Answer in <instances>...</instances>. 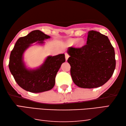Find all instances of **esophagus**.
<instances>
[{
	"label": "esophagus",
	"mask_w": 126,
	"mask_h": 126,
	"mask_svg": "<svg viewBox=\"0 0 126 126\" xmlns=\"http://www.w3.org/2000/svg\"><path fill=\"white\" fill-rule=\"evenodd\" d=\"M65 57L66 61H67L68 58H69V54H68L67 53H65Z\"/></svg>",
	"instance_id": "obj_1"
}]
</instances>
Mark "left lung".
I'll return each instance as SVG.
<instances>
[{
	"mask_svg": "<svg viewBox=\"0 0 126 126\" xmlns=\"http://www.w3.org/2000/svg\"><path fill=\"white\" fill-rule=\"evenodd\" d=\"M86 44L70 47L68 62L75 85L91 89L104 85L111 78L116 67L115 50L109 38L99 32L90 31Z\"/></svg>",
	"mask_w": 126,
	"mask_h": 126,
	"instance_id": "obj_1",
	"label": "left lung"
}]
</instances>
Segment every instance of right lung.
I'll list each match as a JSON object with an SVG mask.
<instances>
[{
    "label": "right lung",
    "mask_w": 126,
    "mask_h": 126,
    "mask_svg": "<svg viewBox=\"0 0 126 126\" xmlns=\"http://www.w3.org/2000/svg\"><path fill=\"white\" fill-rule=\"evenodd\" d=\"M40 30L31 31L24 37L19 38L11 51L9 68L15 80L21 88L33 93L48 91L55 84L57 73L62 64L65 62L64 54L48 56L42 65L36 69L26 67L24 61L25 51L32 43L43 45V41L49 38Z\"/></svg>",
    "instance_id": "add662e5"
}]
</instances>
